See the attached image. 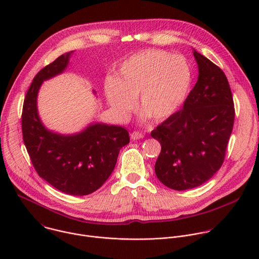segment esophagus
<instances>
[{
    "label": "esophagus",
    "mask_w": 259,
    "mask_h": 259,
    "mask_svg": "<svg viewBox=\"0 0 259 259\" xmlns=\"http://www.w3.org/2000/svg\"><path fill=\"white\" fill-rule=\"evenodd\" d=\"M143 137H144V134L141 133V132H139V131H133V132L131 133V139H133V140L141 139V138H143Z\"/></svg>",
    "instance_id": "1"
}]
</instances>
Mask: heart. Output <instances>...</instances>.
Masks as SVG:
<instances>
[{
  "mask_svg": "<svg viewBox=\"0 0 259 259\" xmlns=\"http://www.w3.org/2000/svg\"><path fill=\"white\" fill-rule=\"evenodd\" d=\"M193 83V69L182 55L160 49L135 53L123 61L118 77L104 81V95L115 114L128 118L138 106L151 120L159 122L174 115L186 101Z\"/></svg>",
  "mask_w": 259,
  "mask_h": 259,
  "instance_id": "obj_1",
  "label": "heart"
}]
</instances>
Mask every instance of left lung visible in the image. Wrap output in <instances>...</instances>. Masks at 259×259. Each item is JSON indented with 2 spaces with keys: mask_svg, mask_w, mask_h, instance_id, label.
Wrapping results in <instances>:
<instances>
[{
  "mask_svg": "<svg viewBox=\"0 0 259 259\" xmlns=\"http://www.w3.org/2000/svg\"><path fill=\"white\" fill-rule=\"evenodd\" d=\"M194 56L199 67L195 87L182 108L151 133L161 143L156 175L175 191L200 187L219 170L235 120L225 72L196 50Z\"/></svg>",
  "mask_w": 259,
  "mask_h": 259,
  "instance_id": "1",
  "label": "left lung"
}]
</instances>
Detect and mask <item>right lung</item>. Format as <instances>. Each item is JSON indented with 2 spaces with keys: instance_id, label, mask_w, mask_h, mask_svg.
I'll list each match as a JSON object with an SVG mask.
<instances>
[{
  "instance_id": "right-lung-1",
  "label": "right lung",
  "mask_w": 259,
  "mask_h": 259,
  "mask_svg": "<svg viewBox=\"0 0 259 259\" xmlns=\"http://www.w3.org/2000/svg\"><path fill=\"white\" fill-rule=\"evenodd\" d=\"M72 51L43 67L33 78L24 98L21 128L30 161L40 177L58 191L86 196L98 190L115 169L120 150L129 143L128 131L115 125L95 123L72 135L45 128L36 108L42 83L61 73Z\"/></svg>"
}]
</instances>
